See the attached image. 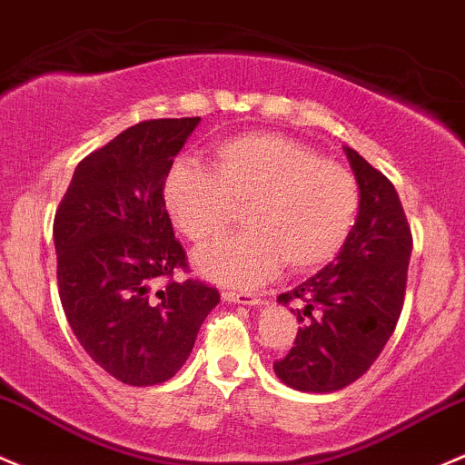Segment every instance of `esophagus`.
Returning a JSON list of instances; mask_svg holds the SVG:
<instances>
[{"mask_svg": "<svg viewBox=\"0 0 465 465\" xmlns=\"http://www.w3.org/2000/svg\"><path fill=\"white\" fill-rule=\"evenodd\" d=\"M223 298L227 302H238V305L256 307L261 305V296H253L249 292H223Z\"/></svg>", "mask_w": 465, "mask_h": 465, "instance_id": "esophagus-1", "label": "esophagus"}]
</instances>
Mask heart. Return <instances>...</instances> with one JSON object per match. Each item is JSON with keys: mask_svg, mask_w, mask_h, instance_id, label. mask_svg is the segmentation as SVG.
Segmentation results:
<instances>
[{"mask_svg": "<svg viewBox=\"0 0 465 465\" xmlns=\"http://www.w3.org/2000/svg\"><path fill=\"white\" fill-rule=\"evenodd\" d=\"M164 204L175 227L204 245L223 236L238 209L252 232L195 253L209 281L253 287L281 270H314L348 241L359 213L354 173L321 160L310 146L278 134H247L213 153V171L178 164L164 183Z\"/></svg>", "mask_w": 465, "mask_h": 465, "instance_id": "obj_1", "label": "heart"}]
</instances>
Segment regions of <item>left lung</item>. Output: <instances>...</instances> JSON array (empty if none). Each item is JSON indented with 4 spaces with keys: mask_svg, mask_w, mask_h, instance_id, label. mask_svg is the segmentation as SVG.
I'll list each match as a JSON object with an SVG mask.
<instances>
[{
    "mask_svg": "<svg viewBox=\"0 0 465 465\" xmlns=\"http://www.w3.org/2000/svg\"><path fill=\"white\" fill-rule=\"evenodd\" d=\"M345 155L359 184V216L336 262L278 302L301 301L294 348L273 372L301 392H336L379 359L403 310L412 233L394 184L354 149ZM308 319L305 320L304 316Z\"/></svg>",
    "mask_w": 465,
    "mask_h": 465,
    "instance_id": "8db88e82",
    "label": "left lung"
}]
</instances>
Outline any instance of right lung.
<instances>
[{
  "mask_svg": "<svg viewBox=\"0 0 465 465\" xmlns=\"http://www.w3.org/2000/svg\"><path fill=\"white\" fill-rule=\"evenodd\" d=\"M200 117L129 126L75 167L55 212L60 301L86 354L126 385L169 381L220 302L187 272L164 207V180ZM165 281L158 292L153 285Z\"/></svg>",
  "mask_w": 465,
  "mask_h": 465,
  "instance_id": "add662e5",
  "label": "right lung"
}]
</instances>
